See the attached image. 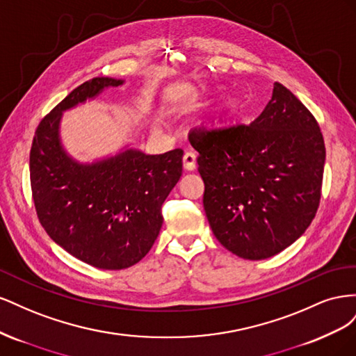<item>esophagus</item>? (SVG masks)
<instances>
[{"instance_id": "obj_1", "label": "esophagus", "mask_w": 356, "mask_h": 356, "mask_svg": "<svg viewBox=\"0 0 356 356\" xmlns=\"http://www.w3.org/2000/svg\"><path fill=\"white\" fill-rule=\"evenodd\" d=\"M182 166L186 170H195L197 166V156L193 152H187L182 157Z\"/></svg>"}]
</instances>
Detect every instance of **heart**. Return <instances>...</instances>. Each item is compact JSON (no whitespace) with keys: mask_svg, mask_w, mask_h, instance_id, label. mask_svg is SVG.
I'll return each instance as SVG.
<instances>
[{"mask_svg":"<svg viewBox=\"0 0 356 356\" xmlns=\"http://www.w3.org/2000/svg\"><path fill=\"white\" fill-rule=\"evenodd\" d=\"M225 108H227L230 113H236V110H238V104H236V101H229Z\"/></svg>","mask_w":356,"mask_h":356,"instance_id":"heart-1","label":"heart"}]
</instances>
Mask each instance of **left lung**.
<instances>
[{
	"instance_id": "1",
	"label": "left lung",
	"mask_w": 356,
	"mask_h": 356,
	"mask_svg": "<svg viewBox=\"0 0 356 356\" xmlns=\"http://www.w3.org/2000/svg\"><path fill=\"white\" fill-rule=\"evenodd\" d=\"M203 208L220 243L245 260L284 251L319 207L325 145L315 117L281 83L250 124L196 127Z\"/></svg>"
}]
</instances>
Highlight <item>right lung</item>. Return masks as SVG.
I'll use <instances>...</instances> for the list:
<instances>
[{"label":"right lung","mask_w":356,"mask_h":356,"mask_svg":"<svg viewBox=\"0 0 356 356\" xmlns=\"http://www.w3.org/2000/svg\"><path fill=\"white\" fill-rule=\"evenodd\" d=\"M124 80L96 77L74 89L40 122L29 154L32 199L50 238L72 257L122 270L148 254L163 224L161 204L182 174V149L145 154L126 148L93 163L62 145V113Z\"/></svg>","instance_id":"right-lung-1"}]
</instances>
